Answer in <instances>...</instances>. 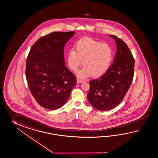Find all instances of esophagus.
Instances as JSON below:
<instances>
[{
	"mask_svg": "<svg viewBox=\"0 0 158 158\" xmlns=\"http://www.w3.org/2000/svg\"><path fill=\"white\" fill-rule=\"evenodd\" d=\"M83 82H84L83 80L81 79H77V83H83Z\"/></svg>",
	"mask_w": 158,
	"mask_h": 158,
	"instance_id": "obj_1",
	"label": "esophagus"
}]
</instances>
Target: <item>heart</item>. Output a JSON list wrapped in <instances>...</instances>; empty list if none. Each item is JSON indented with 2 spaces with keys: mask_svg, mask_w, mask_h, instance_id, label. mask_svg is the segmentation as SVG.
I'll use <instances>...</instances> for the list:
<instances>
[{
  "mask_svg": "<svg viewBox=\"0 0 158 158\" xmlns=\"http://www.w3.org/2000/svg\"><path fill=\"white\" fill-rule=\"evenodd\" d=\"M75 48L69 51L67 63L69 68L77 71L82 63L85 66L77 73L78 77L91 76L99 77L106 73L113 58L112 47L90 38H83L75 44ZM84 62H82V60Z\"/></svg>",
  "mask_w": 158,
  "mask_h": 158,
  "instance_id": "b5f03b06",
  "label": "heart"
}]
</instances>
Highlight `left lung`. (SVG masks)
<instances>
[{"label":"left lung","instance_id":"obj_1","mask_svg":"<svg viewBox=\"0 0 158 158\" xmlns=\"http://www.w3.org/2000/svg\"><path fill=\"white\" fill-rule=\"evenodd\" d=\"M116 52L112 64L102 77L89 81L87 99L98 110H111L123 100L131 85L135 60L127 44L115 35Z\"/></svg>","mask_w":158,"mask_h":158}]
</instances>
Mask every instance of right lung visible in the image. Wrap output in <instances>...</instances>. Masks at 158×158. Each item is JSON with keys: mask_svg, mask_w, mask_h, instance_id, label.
Here are the masks:
<instances>
[{"mask_svg": "<svg viewBox=\"0 0 158 158\" xmlns=\"http://www.w3.org/2000/svg\"><path fill=\"white\" fill-rule=\"evenodd\" d=\"M75 33L54 32L42 36L27 56L26 77L30 91L38 103L46 109L62 107L77 83L64 58L65 43Z\"/></svg>", "mask_w": 158, "mask_h": 158, "instance_id": "add662e5", "label": "right lung"}]
</instances>
